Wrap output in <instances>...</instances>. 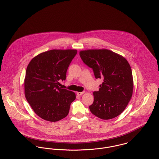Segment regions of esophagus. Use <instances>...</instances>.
I'll return each mask as SVG.
<instances>
[{"instance_id": "34e87169", "label": "esophagus", "mask_w": 159, "mask_h": 159, "mask_svg": "<svg viewBox=\"0 0 159 159\" xmlns=\"http://www.w3.org/2000/svg\"><path fill=\"white\" fill-rule=\"evenodd\" d=\"M84 93H85L84 91H82V92H77V94L78 96H81V95H82Z\"/></svg>"}]
</instances>
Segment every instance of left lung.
Returning <instances> with one entry per match:
<instances>
[{"label":"left lung","instance_id":"obj_1","mask_svg":"<svg viewBox=\"0 0 159 159\" xmlns=\"http://www.w3.org/2000/svg\"><path fill=\"white\" fill-rule=\"evenodd\" d=\"M79 54L95 77L103 79L99 91L93 92L91 112L105 120L118 116L132 96L134 80L129 63L123 56L106 49L80 51Z\"/></svg>","mask_w":159,"mask_h":159}]
</instances>
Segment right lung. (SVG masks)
<instances>
[{
  "label": "right lung",
  "mask_w": 159,
  "mask_h": 159,
  "mask_svg": "<svg viewBox=\"0 0 159 159\" xmlns=\"http://www.w3.org/2000/svg\"><path fill=\"white\" fill-rule=\"evenodd\" d=\"M76 49H53L37 55L29 62L24 79L27 101L41 118L56 122L69 113L75 94L60 86L66 79V71Z\"/></svg>",
  "instance_id": "1"
}]
</instances>
